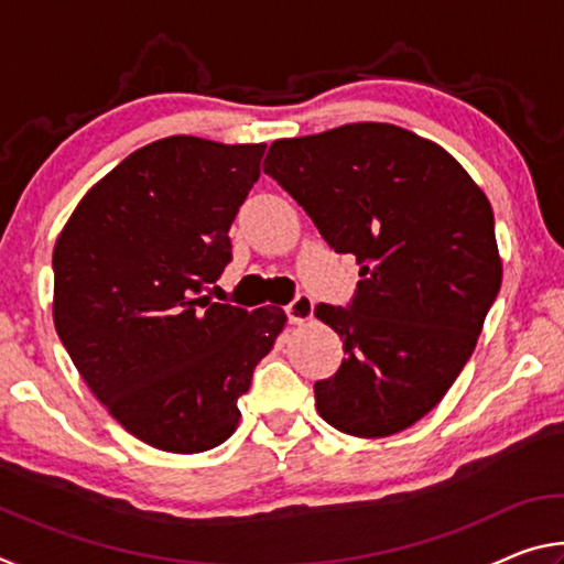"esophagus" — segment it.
<instances>
[{
	"label": "esophagus",
	"instance_id": "34e87169",
	"mask_svg": "<svg viewBox=\"0 0 564 564\" xmlns=\"http://www.w3.org/2000/svg\"><path fill=\"white\" fill-rule=\"evenodd\" d=\"M285 316L293 326H301V323L313 318V299L308 293H299L295 299L285 305Z\"/></svg>",
	"mask_w": 564,
	"mask_h": 564
}]
</instances>
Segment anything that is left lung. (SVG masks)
I'll return each mask as SVG.
<instances>
[{
  "instance_id": "8db88e82",
  "label": "left lung",
  "mask_w": 564,
  "mask_h": 564,
  "mask_svg": "<svg viewBox=\"0 0 564 564\" xmlns=\"http://www.w3.org/2000/svg\"><path fill=\"white\" fill-rule=\"evenodd\" d=\"M263 171L360 265L346 308L316 305L346 350L313 386L321 417L356 437L405 431L460 376L498 299L490 202L445 149L393 123L273 141Z\"/></svg>"
}]
</instances>
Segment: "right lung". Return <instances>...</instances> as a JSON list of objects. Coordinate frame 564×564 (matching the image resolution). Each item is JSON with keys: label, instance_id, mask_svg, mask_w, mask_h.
I'll list each match as a JSON object with an SVG mask.
<instances>
[{"label": "right lung", "instance_id": "add662e5", "mask_svg": "<svg viewBox=\"0 0 564 564\" xmlns=\"http://www.w3.org/2000/svg\"><path fill=\"white\" fill-rule=\"evenodd\" d=\"M265 144L169 137L133 151L76 206L54 246V326L109 413L166 453H204L285 313L208 301Z\"/></svg>", "mask_w": 564, "mask_h": 564}]
</instances>
